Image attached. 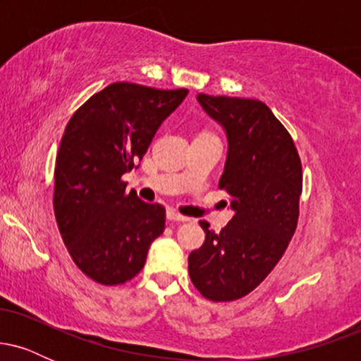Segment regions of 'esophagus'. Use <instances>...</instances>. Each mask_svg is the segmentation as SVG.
Returning a JSON list of instances; mask_svg holds the SVG:
<instances>
[{"label": "esophagus", "mask_w": 361, "mask_h": 361, "mask_svg": "<svg viewBox=\"0 0 361 361\" xmlns=\"http://www.w3.org/2000/svg\"><path fill=\"white\" fill-rule=\"evenodd\" d=\"M166 219H168L169 222H188L190 221L188 217H185V215L178 214L176 210H173V209H169L168 212H166Z\"/></svg>", "instance_id": "esophagus-1"}]
</instances>
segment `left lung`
I'll return each mask as SVG.
<instances>
[{"instance_id": "8db88e82", "label": "left lung", "mask_w": 361, "mask_h": 361, "mask_svg": "<svg viewBox=\"0 0 361 361\" xmlns=\"http://www.w3.org/2000/svg\"><path fill=\"white\" fill-rule=\"evenodd\" d=\"M197 100L226 132L219 186L229 193L234 217L221 234L200 222L205 243L190 252L188 273L207 299L235 300L267 279L295 233L302 164L287 128L263 102L205 93Z\"/></svg>"}]
</instances>
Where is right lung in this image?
Returning a JSON list of instances; mask_svg holds the SVG:
<instances>
[{"instance_id":"right-lung-1","label":"right lung","mask_w":361,"mask_h":361,"mask_svg":"<svg viewBox=\"0 0 361 361\" xmlns=\"http://www.w3.org/2000/svg\"><path fill=\"white\" fill-rule=\"evenodd\" d=\"M188 90L114 82L69 120L54 171V214L76 267L102 285L134 279L164 231V207L127 192L122 175L146 154Z\"/></svg>"}]
</instances>
